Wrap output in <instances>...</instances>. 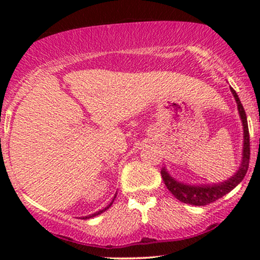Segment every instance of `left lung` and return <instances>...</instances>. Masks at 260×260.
I'll list each match as a JSON object with an SVG mask.
<instances>
[{
  "instance_id": "1",
  "label": "left lung",
  "mask_w": 260,
  "mask_h": 260,
  "mask_svg": "<svg viewBox=\"0 0 260 260\" xmlns=\"http://www.w3.org/2000/svg\"><path fill=\"white\" fill-rule=\"evenodd\" d=\"M232 94H234L236 103H237L238 112H240L241 120L243 123V156H242V164H241V168L238 169V171L230 178L229 181L222 182L219 184H213V186H188V184L180 183L168 174L165 168L161 170V176H162V180L165 186L168 187V189L172 194L175 196V198H177L178 201L186 203V204L190 205H207L210 203L216 202L217 199L222 198L223 196L228 194L229 192H231L234 188L243 180L244 176H246L247 171H248L249 166V157H250V143H249V131H248V123H247V116L244 112V109L241 104L240 98L236 94V91L231 88Z\"/></svg>"
}]
</instances>
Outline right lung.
<instances>
[{"instance_id": "right-lung-1", "label": "right lung", "mask_w": 260, "mask_h": 260, "mask_svg": "<svg viewBox=\"0 0 260 260\" xmlns=\"http://www.w3.org/2000/svg\"><path fill=\"white\" fill-rule=\"evenodd\" d=\"M115 198H116V197H115ZM115 198H113V199H115ZM113 199H112V202H111V203H110V205H107V207H106L105 209H103V210H99V211H98V213L92 214V215H88V216H85V217H82V219H89V217H94V216L99 215V214H101V213H104V211H105V210H107V209H109L110 207H111V205H112V203H113Z\"/></svg>"}]
</instances>
